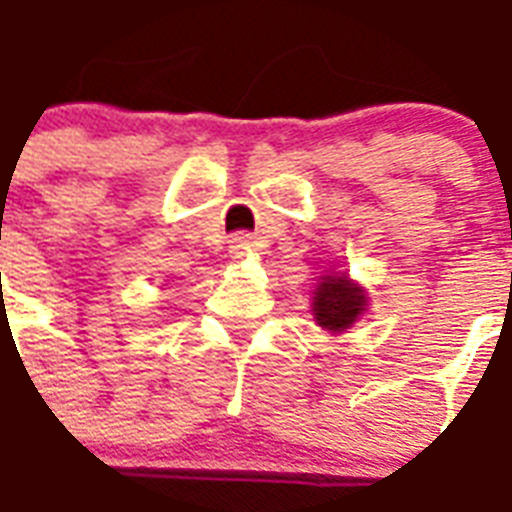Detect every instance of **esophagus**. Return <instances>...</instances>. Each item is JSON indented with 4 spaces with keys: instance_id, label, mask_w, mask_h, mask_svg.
Returning <instances> with one entry per match:
<instances>
[{
    "instance_id": "esophagus-1",
    "label": "esophagus",
    "mask_w": 512,
    "mask_h": 512,
    "mask_svg": "<svg viewBox=\"0 0 512 512\" xmlns=\"http://www.w3.org/2000/svg\"><path fill=\"white\" fill-rule=\"evenodd\" d=\"M256 248V243H253L251 235H237L232 237V245H229V253L235 256V259H243V256H248V253Z\"/></svg>"
}]
</instances>
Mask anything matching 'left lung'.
<instances>
[{"mask_svg": "<svg viewBox=\"0 0 512 512\" xmlns=\"http://www.w3.org/2000/svg\"><path fill=\"white\" fill-rule=\"evenodd\" d=\"M368 312V293L347 272L320 275L312 291V315L328 334H344Z\"/></svg>", "mask_w": 512, "mask_h": 512, "instance_id": "8db88e82", "label": "left lung"}]
</instances>
